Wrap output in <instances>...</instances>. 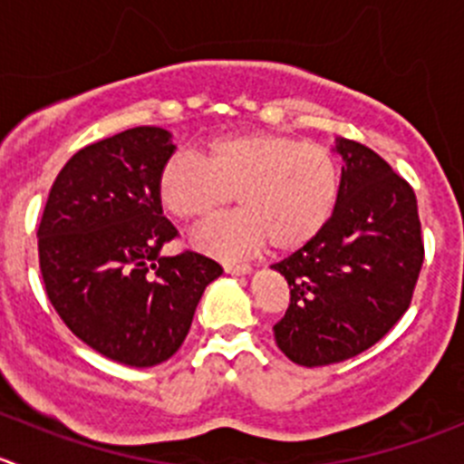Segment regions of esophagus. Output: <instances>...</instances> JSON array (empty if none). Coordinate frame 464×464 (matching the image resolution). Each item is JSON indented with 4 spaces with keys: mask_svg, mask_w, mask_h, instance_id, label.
Masks as SVG:
<instances>
[{
    "mask_svg": "<svg viewBox=\"0 0 464 464\" xmlns=\"http://www.w3.org/2000/svg\"><path fill=\"white\" fill-rule=\"evenodd\" d=\"M224 272L231 274V276H245L251 272V265L246 263H227L224 265Z\"/></svg>",
    "mask_w": 464,
    "mask_h": 464,
    "instance_id": "esophagus-1",
    "label": "esophagus"
}]
</instances>
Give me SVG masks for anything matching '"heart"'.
<instances>
[{"label": "heart", "instance_id": "obj_1", "mask_svg": "<svg viewBox=\"0 0 464 464\" xmlns=\"http://www.w3.org/2000/svg\"><path fill=\"white\" fill-rule=\"evenodd\" d=\"M165 213L183 224H204L231 206L240 213L201 228L195 246L236 260L267 242L296 251L324 231L340 197V165L319 142L281 133H236L210 142L204 160L177 154L156 183Z\"/></svg>", "mask_w": 464, "mask_h": 464}]
</instances>
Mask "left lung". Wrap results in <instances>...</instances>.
I'll list each match as a JSON object with an SVG mask.
<instances>
[{
  "mask_svg": "<svg viewBox=\"0 0 464 464\" xmlns=\"http://www.w3.org/2000/svg\"><path fill=\"white\" fill-rule=\"evenodd\" d=\"M340 197L314 240L274 263L290 305L274 326L292 362L324 367L370 349L411 305L424 263L412 188L376 151L335 138Z\"/></svg>",
  "mask_w": 464,
  "mask_h": 464,
  "instance_id": "obj_1",
  "label": "left lung"
}]
</instances>
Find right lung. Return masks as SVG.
<instances>
[{
  "label": "right lung",
  "instance_id": "right-lung-1",
  "mask_svg": "<svg viewBox=\"0 0 464 464\" xmlns=\"http://www.w3.org/2000/svg\"><path fill=\"white\" fill-rule=\"evenodd\" d=\"M172 133L136 127L76 151L58 172L38 227L44 290L65 326L94 352L154 367L179 352L201 295L222 274L177 237L156 183Z\"/></svg>",
  "mask_w": 464,
  "mask_h": 464
}]
</instances>
